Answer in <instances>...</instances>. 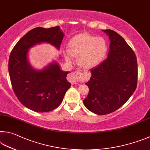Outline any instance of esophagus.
<instances>
[{
    "mask_svg": "<svg viewBox=\"0 0 150 150\" xmlns=\"http://www.w3.org/2000/svg\"><path fill=\"white\" fill-rule=\"evenodd\" d=\"M79 75L78 76L81 79L83 80H86V78L85 76V75H83V74H81L79 72H71L69 75H68V80L70 81V82L72 83H76V78H77V76Z\"/></svg>",
    "mask_w": 150,
    "mask_h": 150,
    "instance_id": "esophagus-1",
    "label": "esophagus"
}]
</instances>
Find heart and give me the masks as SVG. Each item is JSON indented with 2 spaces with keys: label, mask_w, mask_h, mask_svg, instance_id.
<instances>
[{
  "label": "heart",
  "mask_w": 150,
  "mask_h": 150,
  "mask_svg": "<svg viewBox=\"0 0 150 150\" xmlns=\"http://www.w3.org/2000/svg\"><path fill=\"white\" fill-rule=\"evenodd\" d=\"M69 50L63 52L65 60H73V55L78 57V62L85 68H92L103 61L108 51L105 39L87 33H82L72 37L68 42Z\"/></svg>",
  "instance_id": "1"
}]
</instances>
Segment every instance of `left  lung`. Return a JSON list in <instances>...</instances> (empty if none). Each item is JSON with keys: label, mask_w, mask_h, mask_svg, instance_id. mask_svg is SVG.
<instances>
[{"label": "left lung", "mask_w": 150, "mask_h": 150, "mask_svg": "<svg viewBox=\"0 0 150 150\" xmlns=\"http://www.w3.org/2000/svg\"><path fill=\"white\" fill-rule=\"evenodd\" d=\"M110 39L107 59L91 69L86 84L89 93L83 104L97 115H107L123 105L136 88L138 65L136 54L123 38L111 30H103Z\"/></svg>", "instance_id": "1"}]
</instances>
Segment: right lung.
Segmentation results:
<instances>
[{
    "instance_id": "obj_1",
    "label": "right lung",
    "mask_w": 150,
    "mask_h": 150,
    "mask_svg": "<svg viewBox=\"0 0 150 150\" xmlns=\"http://www.w3.org/2000/svg\"><path fill=\"white\" fill-rule=\"evenodd\" d=\"M64 34L59 26L30 30L16 44L10 53L8 72L12 89L21 103L33 111H51L60 105L71 83L67 80L69 72L60 70L57 62L36 70L28 60L30 49L48 43L60 49Z\"/></svg>"
}]
</instances>
